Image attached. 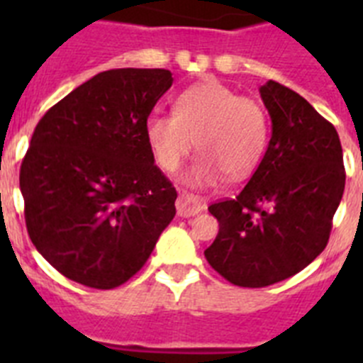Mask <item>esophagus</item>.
Returning <instances> with one entry per match:
<instances>
[{"mask_svg": "<svg viewBox=\"0 0 363 363\" xmlns=\"http://www.w3.org/2000/svg\"><path fill=\"white\" fill-rule=\"evenodd\" d=\"M176 209H178V216L182 218L196 216L205 209V201L189 192H179L178 200H176Z\"/></svg>", "mask_w": 363, "mask_h": 363, "instance_id": "34e87169", "label": "esophagus"}]
</instances>
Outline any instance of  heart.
Here are the masks:
<instances>
[{"instance_id":"1","label":"heart","mask_w":363,"mask_h":363,"mask_svg":"<svg viewBox=\"0 0 363 363\" xmlns=\"http://www.w3.org/2000/svg\"><path fill=\"white\" fill-rule=\"evenodd\" d=\"M145 134L158 165L176 171L192 150H201L184 176L191 187L218 184L229 172L240 179L258 167L267 145V118L255 99L207 79L176 98L174 114L152 112Z\"/></svg>"}]
</instances>
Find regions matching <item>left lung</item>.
Masks as SVG:
<instances>
[{"label":"left lung","mask_w":363,"mask_h":363,"mask_svg":"<svg viewBox=\"0 0 363 363\" xmlns=\"http://www.w3.org/2000/svg\"><path fill=\"white\" fill-rule=\"evenodd\" d=\"M259 96L271 116L267 150L238 196L209 207L220 230L205 258L240 287H267L306 269L325 249L345 187L335 127L272 79Z\"/></svg>","instance_id":"left-lung-1"}]
</instances>
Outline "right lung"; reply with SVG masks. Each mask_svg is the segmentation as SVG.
Segmentation results:
<instances>
[{"label": "right lung", "instance_id": "add662e5", "mask_svg": "<svg viewBox=\"0 0 363 363\" xmlns=\"http://www.w3.org/2000/svg\"><path fill=\"white\" fill-rule=\"evenodd\" d=\"M171 70L112 69L47 111L19 171L32 243L69 280L114 289L145 265L176 189L145 134Z\"/></svg>", "mask_w": 363, "mask_h": 363}]
</instances>
